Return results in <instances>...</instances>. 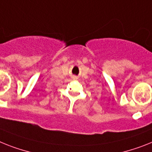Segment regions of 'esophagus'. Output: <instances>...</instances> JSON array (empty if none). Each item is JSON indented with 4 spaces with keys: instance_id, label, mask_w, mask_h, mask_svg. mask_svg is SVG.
<instances>
[{
    "instance_id": "34e87169",
    "label": "esophagus",
    "mask_w": 152,
    "mask_h": 152,
    "mask_svg": "<svg viewBox=\"0 0 152 152\" xmlns=\"http://www.w3.org/2000/svg\"><path fill=\"white\" fill-rule=\"evenodd\" d=\"M72 79H73V80H76V79H77V77H76V76H72Z\"/></svg>"
}]
</instances>
